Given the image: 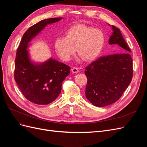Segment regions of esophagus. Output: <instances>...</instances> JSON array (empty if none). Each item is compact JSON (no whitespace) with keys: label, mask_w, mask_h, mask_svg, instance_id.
<instances>
[{"label":"esophagus","mask_w":147,"mask_h":147,"mask_svg":"<svg viewBox=\"0 0 147 147\" xmlns=\"http://www.w3.org/2000/svg\"><path fill=\"white\" fill-rule=\"evenodd\" d=\"M79 72V70L78 69V68L77 67H73L72 69V73H78Z\"/></svg>","instance_id":"34e87169"}]
</instances>
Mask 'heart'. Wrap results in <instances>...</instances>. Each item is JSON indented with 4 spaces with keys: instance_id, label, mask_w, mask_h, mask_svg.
I'll list each match as a JSON object with an SVG mask.
<instances>
[{
    "instance_id": "obj_1",
    "label": "heart",
    "mask_w": 147,
    "mask_h": 147,
    "mask_svg": "<svg viewBox=\"0 0 147 147\" xmlns=\"http://www.w3.org/2000/svg\"><path fill=\"white\" fill-rule=\"evenodd\" d=\"M105 41L103 32L84 24H76L65 31V37L55 42V51L61 58L69 61L75 53L84 61L94 59L102 50Z\"/></svg>"
}]
</instances>
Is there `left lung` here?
<instances>
[{
  "instance_id": "1",
  "label": "left lung",
  "mask_w": 147,
  "mask_h": 147,
  "mask_svg": "<svg viewBox=\"0 0 147 147\" xmlns=\"http://www.w3.org/2000/svg\"><path fill=\"white\" fill-rule=\"evenodd\" d=\"M109 45L120 52L101 57L88 65L84 71L88 82L85 94L96 107H105L117 102L131 82L132 59L129 47L119 29L112 26Z\"/></svg>"
}]
</instances>
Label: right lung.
<instances>
[{"instance_id":"add662e5","label":"right lung","mask_w":147,"mask_h":147,"mask_svg":"<svg viewBox=\"0 0 147 147\" xmlns=\"http://www.w3.org/2000/svg\"><path fill=\"white\" fill-rule=\"evenodd\" d=\"M63 18L42 20L30 27L24 34L17 49L15 63V80L24 96L30 102L47 105L54 101L61 93L64 79L70 67L53 58L44 63L30 59L29 43L48 24L56 23Z\"/></svg>"}]
</instances>
